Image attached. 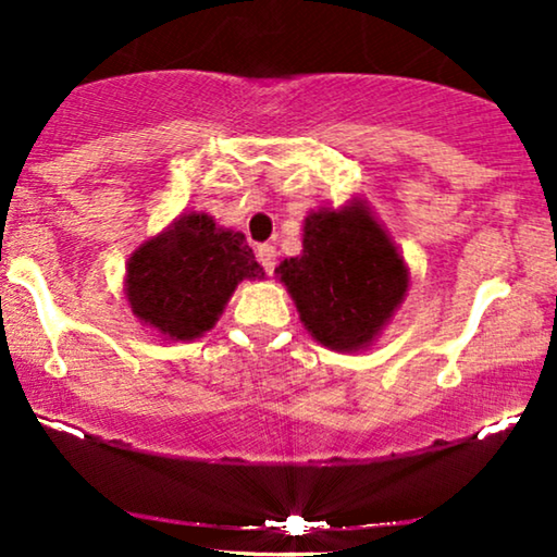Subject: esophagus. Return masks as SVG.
<instances>
[{
	"label": "esophagus",
	"instance_id": "34e87169",
	"mask_svg": "<svg viewBox=\"0 0 557 557\" xmlns=\"http://www.w3.org/2000/svg\"><path fill=\"white\" fill-rule=\"evenodd\" d=\"M258 261H261V265L265 269V273H273V269H276V248L273 246H258Z\"/></svg>",
	"mask_w": 557,
	"mask_h": 557
}]
</instances>
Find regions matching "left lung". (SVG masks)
Segmentation results:
<instances>
[{
  "mask_svg": "<svg viewBox=\"0 0 557 557\" xmlns=\"http://www.w3.org/2000/svg\"><path fill=\"white\" fill-rule=\"evenodd\" d=\"M301 256L276 273L319 345L357 352L391 322L408 292V265L362 200L304 218Z\"/></svg>",
  "mask_w": 557,
  "mask_h": 557,
  "instance_id": "left-lung-1",
  "label": "left lung"
}]
</instances>
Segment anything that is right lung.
<instances>
[{
    "label": "right lung",
    "instance_id": "add662e5",
    "mask_svg": "<svg viewBox=\"0 0 557 557\" xmlns=\"http://www.w3.org/2000/svg\"><path fill=\"white\" fill-rule=\"evenodd\" d=\"M243 278H263L246 235L187 212L128 258L126 299L151 330L187 342L215 326Z\"/></svg>",
    "mask_w": 557,
    "mask_h": 557
}]
</instances>
